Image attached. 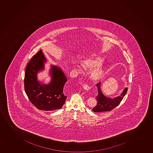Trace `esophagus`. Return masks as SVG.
I'll return each instance as SVG.
<instances>
[{
	"instance_id": "34e87169",
	"label": "esophagus",
	"mask_w": 153,
	"mask_h": 153,
	"mask_svg": "<svg viewBox=\"0 0 153 153\" xmlns=\"http://www.w3.org/2000/svg\"><path fill=\"white\" fill-rule=\"evenodd\" d=\"M83 88L85 90L88 91L89 89L91 88V87L87 84H83Z\"/></svg>"
}]
</instances>
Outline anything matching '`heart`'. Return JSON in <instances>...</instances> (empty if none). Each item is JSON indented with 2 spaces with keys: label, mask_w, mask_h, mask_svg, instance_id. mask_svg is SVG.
Segmentation results:
<instances>
[{
  "label": "heart",
  "mask_w": 153,
  "mask_h": 153,
  "mask_svg": "<svg viewBox=\"0 0 153 153\" xmlns=\"http://www.w3.org/2000/svg\"><path fill=\"white\" fill-rule=\"evenodd\" d=\"M102 59L100 57L89 58L83 61L81 63V66L85 70H91L94 69L91 72V77L94 80H99L103 77L105 73V69L100 64ZM77 69H79V66H76Z\"/></svg>",
  "instance_id": "obj_1"
}]
</instances>
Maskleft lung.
Here are the masks:
<instances>
[{
  "label": "left lung",
  "instance_id": "1",
  "mask_svg": "<svg viewBox=\"0 0 153 153\" xmlns=\"http://www.w3.org/2000/svg\"><path fill=\"white\" fill-rule=\"evenodd\" d=\"M97 87L98 90V94L96 97L97 104L92 109V111L95 112H107L113 110L121 102L128 90V88L126 87L121 95L113 99H111L106 97L102 93L100 90V82L97 83Z\"/></svg>",
  "mask_w": 153,
  "mask_h": 153
}]
</instances>
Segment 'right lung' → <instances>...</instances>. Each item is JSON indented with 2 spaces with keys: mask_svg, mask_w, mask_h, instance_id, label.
Masks as SVG:
<instances>
[{
  "mask_svg": "<svg viewBox=\"0 0 153 153\" xmlns=\"http://www.w3.org/2000/svg\"><path fill=\"white\" fill-rule=\"evenodd\" d=\"M45 61L41 49L32 58L26 68L24 88L33 105L39 110L51 111L62 108L65 104L67 97L64 86L67 80L60 68L51 66V82L48 85L40 84L37 75L44 69Z\"/></svg>",
  "mask_w": 153,
  "mask_h": 153,
  "instance_id": "1",
  "label": "right lung"
}]
</instances>
